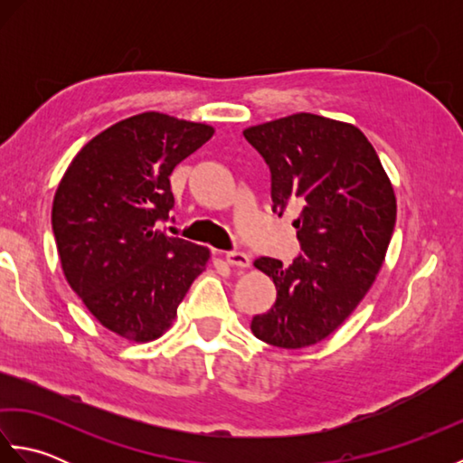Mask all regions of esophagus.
<instances>
[{"label":"esophagus","instance_id":"1","mask_svg":"<svg viewBox=\"0 0 463 463\" xmlns=\"http://www.w3.org/2000/svg\"><path fill=\"white\" fill-rule=\"evenodd\" d=\"M226 262L231 264V267H237V269H247L250 267V259L247 252H241V250H231L226 252Z\"/></svg>","mask_w":463,"mask_h":463}]
</instances>
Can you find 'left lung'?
<instances>
[{"label":"left lung","mask_w":463,"mask_h":463,"mask_svg":"<svg viewBox=\"0 0 463 463\" xmlns=\"http://www.w3.org/2000/svg\"><path fill=\"white\" fill-rule=\"evenodd\" d=\"M270 169L272 211L297 209L300 254L284 267H254L277 284L274 307L257 314L254 336L279 348L312 346L366 297L396 224L394 189L356 127L297 113L244 129Z\"/></svg>","instance_id":"left-lung-1"}]
</instances>
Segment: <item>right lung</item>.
<instances>
[{"label":"right lung","mask_w":463,"mask_h":463,"mask_svg":"<svg viewBox=\"0 0 463 463\" xmlns=\"http://www.w3.org/2000/svg\"><path fill=\"white\" fill-rule=\"evenodd\" d=\"M213 127L141 113L87 143L53 199L52 224L69 287L105 328L159 338L204 270L209 250L161 231L175 206L169 175Z\"/></svg>","instance_id":"1"}]
</instances>
